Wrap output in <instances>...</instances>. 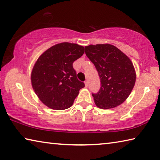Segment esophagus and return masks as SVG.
Masks as SVG:
<instances>
[{
    "label": "esophagus",
    "instance_id": "34e87169",
    "mask_svg": "<svg viewBox=\"0 0 160 160\" xmlns=\"http://www.w3.org/2000/svg\"><path fill=\"white\" fill-rule=\"evenodd\" d=\"M85 87H88V80H85Z\"/></svg>",
    "mask_w": 160,
    "mask_h": 160
}]
</instances>
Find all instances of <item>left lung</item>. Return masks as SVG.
<instances>
[{"instance_id": "8db88e82", "label": "left lung", "mask_w": 160, "mask_h": 160, "mask_svg": "<svg viewBox=\"0 0 160 160\" xmlns=\"http://www.w3.org/2000/svg\"><path fill=\"white\" fill-rule=\"evenodd\" d=\"M85 54L98 72L101 87L92 93L94 103L100 109H108L122 104L128 98L135 82L132 62L118 48L111 44L85 47Z\"/></svg>"}]
</instances>
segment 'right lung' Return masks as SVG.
<instances>
[{
	"label": "right lung",
	"instance_id": "1",
	"mask_svg": "<svg viewBox=\"0 0 160 160\" xmlns=\"http://www.w3.org/2000/svg\"><path fill=\"white\" fill-rule=\"evenodd\" d=\"M84 52L82 46L63 42L51 47L37 59L32 72V85L46 106L63 110L73 104L85 83L77 78L72 63Z\"/></svg>",
	"mask_w": 160,
	"mask_h": 160
}]
</instances>
